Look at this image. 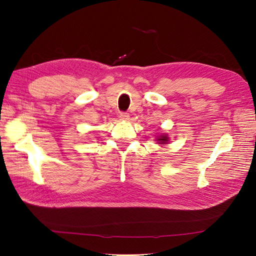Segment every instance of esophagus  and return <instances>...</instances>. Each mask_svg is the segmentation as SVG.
<instances>
[{
    "instance_id": "1",
    "label": "esophagus",
    "mask_w": 256,
    "mask_h": 256,
    "mask_svg": "<svg viewBox=\"0 0 256 256\" xmlns=\"http://www.w3.org/2000/svg\"><path fill=\"white\" fill-rule=\"evenodd\" d=\"M118 118L120 120H129V114L128 113H125V112H120L118 114Z\"/></svg>"
}]
</instances>
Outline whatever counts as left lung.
Masks as SVG:
<instances>
[{"label": "left lung", "mask_w": 256, "mask_h": 256, "mask_svg": "<svg viewBox=\"0 0 256 256\" xmlns=\"http://www.w3.org/2000/svg\"><path fill=\"white\" fill-rule=\"evenodd\" d=\"M154 141H157V144L164 146L166 144H168L170 136H168V134H157L156 140H154Z\"/></svg>", "instance_id": "left-lung-1"}]
</instances>
